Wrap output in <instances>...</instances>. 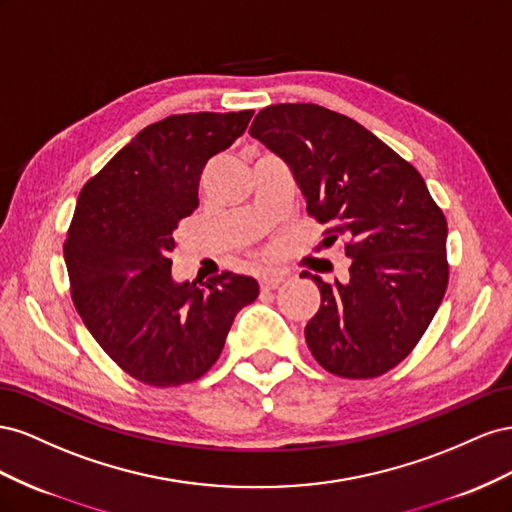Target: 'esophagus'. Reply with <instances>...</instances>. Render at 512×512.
Returning <instances> with one entry per match:
<instances>
[{"label": "esophagus", "mask_w": 512, "mask_h": 512, "mask_svg": "<svg viewBox=\"0 0 512 512\" xmlns=\"http://www.w3.org/2000/svg\"><path fill=\"white\" fill-rule=\"evenodd\" d=\"M283 281H285V274H283V272H268V274H264V276H261V279H259L261 289H264V291L276 289Z\"/></svg>", "instance_id": "34e87169"}]
</instances>
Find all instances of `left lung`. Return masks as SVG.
I'll use <instances>...</instances> for the list:
<instances>
[{
  "instance_id": "obj_1",
  "label": "left lung",
  "mask_w": 512,
  "mask_h": 512,
  "mask_svg": "<svg viewBox=\"0 0 512 512\" xmlns=\"http://www.w3.org/2000/svg\"><path fill=\"white\" fill-rule=\"evenodd\" d=\"M251 137L289 167L306 212L345 238V283H317L321 306L304 337L328 373L367 379L412 352L448 285V225L422 175L347 115L319 105H270ZM326 238V240H328Z\"/></svg>"
}]
</instances>
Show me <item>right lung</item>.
Returning <instances> with one entry per match:
<instances>
[{
	"label": "right lung",
	"instance_id": "add662e5",
	"mask_svg": "<svg viewBox=\"0 0 512 512\" xmlns=\"http://www.w3.org/2000/svg\"><path fill=\"white\" fill-rule=\"evenodd\" d=\"M251 118L169 115L143 128L79 195L64 244L72 302L109 358L148 386H180L210 371L233 317L259 296L253 276L233 272L178 283L169 259L208 160Z\"/></svg>",
	"mask_w": 512,
	"mask_h": 512
}]
</instances>
